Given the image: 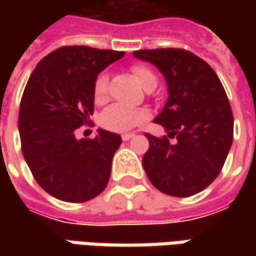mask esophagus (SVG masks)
<instances>
[{
	"instance_id": "34e87169",
	"label": "esophagus",
	"mask_w": 256,
	"mask_h": 256,
	"mask_svg": "<svg viewBox=\"0 0 256 256\" xmlns=\"http://www.w3.org/2000/svg\"><path fill=\"white\" fill-rule=\"evenodd\" d=\"M134 135H135V134L130 132V134H122L121 136H122V141H130L131 138H134Z\"/></svg>"
}]
</instances>
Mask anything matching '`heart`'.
I'll return each instance as SVG.
<instances>
[{
  "mask_svg": "<svg viewBox=\"0 0 256 256\" xmlns=\"http://www.w3.org/2000/svg\"><path fill=\"white\" fill-rule=\"evenodd\" d=\"M131 71L144 90L148 91L150 88L156 86V75L154 74L148 66L142 64L132 65ZM106 94H108V75L100 74L94 82V96L96 101H102L105 100ZM146 118H148L146 111L130 108V106H125L121 104H115V105L108 106L101 114L100 122L104 128H106L110 131L125 132V131H130L134 126L144 122Z\"/></svg>",
  "mask_w": 256,
  "mask_h": 256,
  "instance_id": "b5f03b06",
  "label": "heart"
}]
</instances>
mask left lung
<instances>
[{"label": "left lung", "instance_id": "obj_1", "mask_svg": "<svg viewBox=\"0 0 256 256\" xmlns=\"http://www.w3.org/2000/svg\"><path fill=\"white\" fill-rule=\"evenodd\" d=\"M134 56L155 65L168 85V101L154 120L168 135L145 134L150 148L144 170L166 195L182 198L204 191L220 175L234 140L231 105L218 75L181 48L140 50ZM170 138L177 142L170 144Z\"/></svg>", "mask_w": 256, "mask_h": 256}]
</instances>
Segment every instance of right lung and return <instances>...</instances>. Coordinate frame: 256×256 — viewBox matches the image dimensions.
Wrapping results in <instances>:
<instances>
[{
    "label": "right lung",
    "instance_id": "1",
    "mask_svg": "<svg viewBox=\"0 0 256 256\" xmlns=\"http://www.w3.org/2000/svg\"><path fill=\"white\" fill-rule=\"evenodd\" d=\"M122 51L85 45L61 46L35 66L25 86L18 116L21 148L38 185L65 202H85L105 190L118 134L98 130L90 140L75 131L94 112V82Z\"/></svg>",
    "mask_w": 256,
    "mask_h": 256
}]
</instances>
